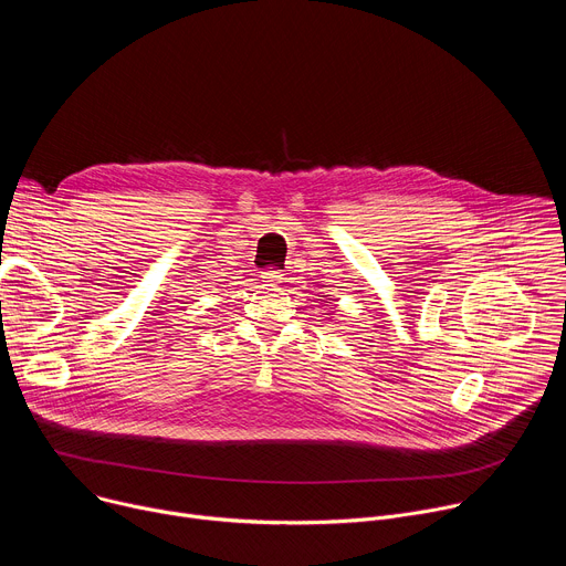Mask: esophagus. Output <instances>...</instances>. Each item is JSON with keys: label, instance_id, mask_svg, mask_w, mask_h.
I'll list each match as a JSON object with an SVG mask.
<instances>
[{"label": "esophagus", "instance_id": "1", "mask_svg": "<svg viewBox=\"0 0 566 566\" xmlns=\"http://www.w3.org/2000/svg\"><path fill=\"white\" fill-rule=\"evenodd\" d=\"M262 280H264L269 286H277L284 277H282V271H277V269H266V271L262 273Z\"/></svg>", "mask_w": 566, "mask_h": 566}]
</instances>
